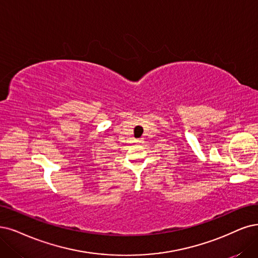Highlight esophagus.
I'll list each match as a JSON object with an SVG mask.
<instances>
[{"mask_svg": "<svg viewBox=\"0 0 258 258\" xmlns=\"http://www.w3.org/2000/svg\"><path fill=\"white\" fill-rule=\"evenodd\" d=\"M142 139H144V138H138V139H136L135 141H136V142H142Z\"/></svg>", "mask_w": 258, "mask_h": 258, "instance_id": "esophagus-1", "label": "esophagus"}]
</instances>
